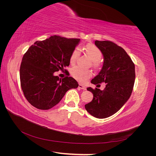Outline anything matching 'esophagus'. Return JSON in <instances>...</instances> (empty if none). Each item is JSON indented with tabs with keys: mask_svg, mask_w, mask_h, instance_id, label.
<instances>
[{
	"mask_svg": "<svg viewBox=\"0 0 156 156\" xmlns=\"http://www.w3.org/2000/svg\"><path fill=\"white\" fill-rule=\"evenodd\" d=\"M80 89H83V90H85L87 89V88H86V87L85 86H84V85H83V84H79V87H78Z\"/></svg>",
	"mask_w": 156,
	"mask_h": 156,
	"instance_id": "1",
	"label": "esophagus"
}]
</instances>
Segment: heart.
Wrapping results in <instances>:
<instances>
[{"mask_svg":"<svg viewBox=\"0 0 156 156\" xmlns=\"http://www.w3.org/2000/svg\"><path fill=\"white\" fill-rule=\"evenodd\" d=\"M85 50L87 54L92 60V65L94 67H98L100 63V60L101 58L102 53L100 49L94 44H88L86 46ZM80 55L79 48H75L70 55L69 62L71 64H74L76 62ZM71 74L75 79L79 82L83 83L86 80L91 77L92 72L90 70L83 69L81 67L76 66L71 70Z\"/></svg>","mask_w":156,"mask_h":156,"instance_id":"b5f03b06","label":"heart"}]
</instances>
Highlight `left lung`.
<instances>
[{
    "label": "left lung",
    "instance_id": "obj_1",
    "mask_svg": "<svg viewBox=\"0 0 156 156\" xmlns=\"http://www.w3.org/2000/svg\"><path fill=\"white\" fill-rule=\"evenodd\" d=\"M100 49L104 62L98 75L91 83H106L103 90L87 88L93 94V100L84 105L92 116L105 119L119 111L128 100L133 90L135 79V64L121 47L111 41H95Z\"/></svg>",
    "mask_w": 156,
    "mask_h": 156
}]
</instances>
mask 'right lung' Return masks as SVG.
Listing matches in <instances>:
<instances>
[{
  "mask_svg": "<svg viewBox=\"0 0 156 156\" xmlns=\"http://www.w3.org/2000/svg\"><path fill=\"white\" fill-rule=\"evenodd\" d=\"M80 39L53 36L37 41L23 55L20 66L22 90L34 107L48 110L62 100L69 89L79 86L76 80L66 76L60 79L55 72L65 70Z\"/></svg>",
  "mask_w": 156,
  "mask_h": 156,
  "instance_id": "obj_1",
  "label": "right lung"
}]
</instances>
